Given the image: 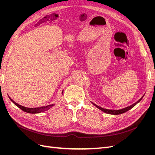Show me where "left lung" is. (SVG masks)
Masks as SVG:
<instances>
[{
  "mask_svg": "<svg viewBox=\"0 0 155 155\" xmlns=\"http://www.w3.org/2000/svg\"><path fill=\"white\" fill-rule=\"evenodd\" d=\"M143 98V96L140 98V99L138 101H137L136 103H134V104H133V105H130V106H129V107H125V108H124V109H120V110H111V109H104V108H102V107H99L98 105H96V104H92L94 105L96 107H97L98 109H100L101 110H102L103 112H105V113H107V114H114V115H116V114H122V113H124V112H127V111H128L129 110H130V109H132V108L133 107H134L136 105H137L138 103L139 102V101H141V100Z\"/></svg>",
  "mask_w": 155,
  "mask_h": 155,
  "instance_id": "left-lung-1",
  "label": "left lung"
}]
</instances>
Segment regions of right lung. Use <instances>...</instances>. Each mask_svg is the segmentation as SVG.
<instances>
[{
  "mask_svg": "<svg viewBox=\"0 0 155 155\" xmlns=\"http://www.w3.org/2000/svg\"><path fill=\"white\" fill-rule=\"evenodd\" d=\"M10 99L11 101L15 104L16 106H17L18 108H20L21 110L23 111H25L26 112H28V113H32V114H35V113H39V112H44L46 110L49 109L50 107L54 106V105H50L46 107H37V108H28V107H25L23 106H21V105H18L17 103H15L13 100H12L11 98L10 97Z\"/></svg>",
  "mask_w": 155,
  "mask_h": 155,
  "instance_id": "1",
  "label": "right lung"
}]
</instances>
